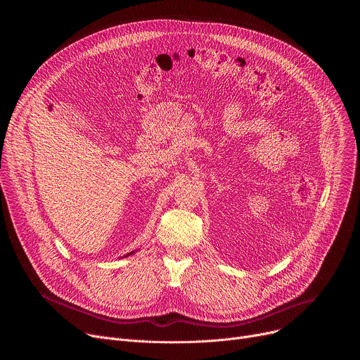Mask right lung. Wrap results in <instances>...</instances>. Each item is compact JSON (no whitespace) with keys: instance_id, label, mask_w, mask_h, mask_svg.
I'll return each instance as SVG.
<instances>
[{"instance_id":"add662e5","label":"right lung","mask_w":360,"mask_h":360,"mask_svg":"<svg viewBox=\"0 0 360 360\" xmlns=\"http://www.w3.org/2000/svg\"><path fill=\"white\" fill-rule=\"evenodd\" d=\"M132 253H134V252H131V253H128V255H132ZM128 255H127V256H128Z\"/></svg>"}]
</instances>
